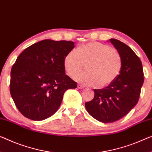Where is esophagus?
I'll return each mask as SVG.
<instances>
[{
    "instance_id": "obj_1",
    "label": "esophagus",
    "mask_w": 152,
    "mask_h": 152,
    "mask_svg": "<svg viewBox=\"0 0 152 152\" xmlns=\"http://www.w3.org/2000/svg\"><path fill=\"white\" fill-rule=\"evenodd\" d=\"M77 88H78V89H83L84 87H83V86H81V84H78V85H77Z\"/></svg>"
}]
</instances>
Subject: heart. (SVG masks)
Returning a JSON list of instances; mask_svg holds the SVG:
<instances>
[{"label": "heart", "mask_w": 152, "mask_h": 152, "mask_svg": "<svg viewBox=\"0 0 152 152\" xmlns=\"http://www.w3.org/2000/svg\"><path fill=\"white\" fill-rule=\"evenodd\" d=\"M86 65L87 71L75 79L86 86L103 88L110 85L120 74L122 58L115 48L100 42H90L71 50L64 58L66 73L73 77Z\"/></svg>", "instance_id": "heart-1"}]
</instances>
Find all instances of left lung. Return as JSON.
<instances>
[{
    "instance_id": "obj_1",
    "label": "left lung",
    "mask_w": 152,
    "mask_h": 152,
    "mask_svg": "<svg viewBox=\"0 0 152 152\" xmlns=\"http://www.w3.org/2000/svg\"><path fill=\"white\" fill-rule=\"evenodd\" d=\"M109 41L122 58L120 74L106 88L94 90V99L85 103L88 113L102 123L114 122L129 113L139 101L144 81L142 63L136 53L122 42Z\"/></svg>"
}]
</instances>
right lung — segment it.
<instances>
[{
    "label": "right lung",
    "instance_id": "obj_1",
    "mask_svg": "<svg viewBox=\"0 0 152 152\" xmlns=\"http://www.w3.org/2000/svg\"><path fill=\"white\" fill-rule=\"evenodd\" d=\"M74 42H37L26 48L11 71L10 93L18 110L26 118L40 121L52 116L62 102L64 93L77 88L65 75L64 58Z\"/></svg>",
    "mask_w": 152,
    "mask_h": 152
}]
</instances>
